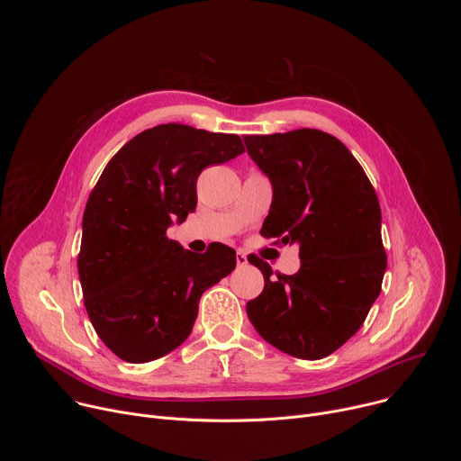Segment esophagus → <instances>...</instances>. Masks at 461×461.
<instances>
[{
	"instance_id": "obj_1",
	"label": "esophagus",
	"mask_w": 461,
	"mask_h": 461,
	"mask_svg": "<svg viewBox=\"0 0 461 461\" xmlns=\"http://www.w3.org/2000/svg\"><path fill=\"white\" fill-rule=\"evenodd\" d=\"M235 260H237V267H246L248 265V257H246L244 251H237Z\"/></svg>"
}]
</instances>
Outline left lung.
<instances>
[{"mask_svg":"<svg viewBox=\"0 0 461 461\" xmlns=\"http://www.w3.org/2000/svg\"><path fill=\"white\" fill-rule=\"evenodd\" d=\"M244 142L274 185L260 235L299 242L301 258L297 274L272 281L268 262L249 255L265 290L248 301L246 313L285 354L326 357L359 330L381 292L386 253L375 189L347 146L324 131L251 135Z\"/></svg>","mask_w":461,"mask_h":461,"instance_id":"left-lung-1","label":"left lung"}]
</instances>
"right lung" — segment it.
Returning <instances> with one entry per match:
<instances>
[{
    "mask_svg": "<svg viewBox=\"0 0 461 461\" xmlns=\"http://www.w3.org/2000/svg\"><path fill=\"white\" fill-rule=\"evenodd\" d=\"M244 153L239 135L162 123L131 139L105 166L86 204L78 276L104 345L148 363L191 334L201 295L235 268L213 242L194 255L166 231L196 208V178Z\"/></svg>",
    "mask_w": 461,
    "mask_h": 461,
    "instance_id": "right-lung-1",
    "label": "right lung"
}]
</instances>
